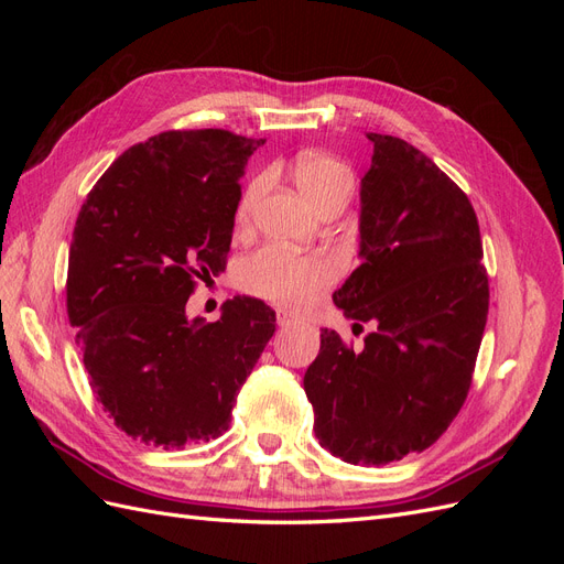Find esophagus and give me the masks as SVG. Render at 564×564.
I'll return each mask as SVG.
<instances>
[{
	"mask_svg": "<svg viewBox=\"0 0 564 564\" xmlns=\"http://www.w3.org/2000/svg\"><path fill=\"white\" fill-rule=\"evenodd\" d=\"M296 322V317L289 313V311H278V324H282V327H286V324H294Z\"/></svg>",
	"mask_w": 564,
	"mask_h": 564,
	"instance_id": "34e87169",
	"label": "esophagus"
}]
</instances>
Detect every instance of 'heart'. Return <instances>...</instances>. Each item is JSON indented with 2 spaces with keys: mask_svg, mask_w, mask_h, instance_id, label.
<instances>
[{
  "mask_svg": "<svg viewBox=\"0 0 564 564\" xmlns=\"http://www.w3.org/2000/svg\"><path fill=\"white\" fill-rule=\"evenodd\" d=\"M294 181L303 197L317 209L322 199L338 191H350V169L327 152H303L294 162ZM263 191V178H256L237 207V220H245L256 197ZM336 265L324 253H292L280 247H263L240 263L237 280L249 294L275 301L289 308H303L313 296L332 284Z\"/></svg>",
  "mask_w": 564,
  "mask_h": 564,
  "instance_id": "1",
  "label": "heart"
}]
</instances>
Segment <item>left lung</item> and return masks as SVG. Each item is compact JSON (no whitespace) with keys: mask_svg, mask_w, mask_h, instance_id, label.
<instances>
[{"mask_svg":"<svg viewBox=\"0 0 564 564\" xmlns=\"http://www.w3.org/2000/svg\"><path fill=\"white\" fill-rule=\"evenodd\" d=\"M360 259L334 303L371 324L352 350L332 329L303 377L324 449L381 466L429 449L464 406L489 311L482 240L466 193L395 135L367 133Z\"/></svg>","mask_w":564,"mask_h":564,"instance_id":"8db88e82","label":"left lung"}]
</instances>
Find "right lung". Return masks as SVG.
Instances as JSON below:
<instances>
[{
    "label": "right lung",
    "instance_id": "1",
    "mask_svg": "<svg viewBox=\"0 0 564 564\" xmlns=\"http://www.w3.org/2000/svg\"><path fill=\"white\" fill-rule=\"evenodd\" d=\"M263 139L164 131L119 155L77 216L67 317L89 383L117 429L178 449L224 435L235 398L275 334V311L235 296L187 319L197 280L226 270L240 178Z\"/></svg>",
    "mask_w": 564,
    "mask_h": 564
}]
</instances>
